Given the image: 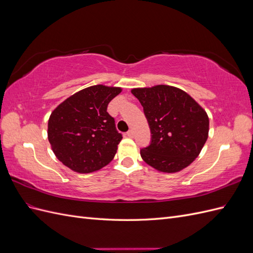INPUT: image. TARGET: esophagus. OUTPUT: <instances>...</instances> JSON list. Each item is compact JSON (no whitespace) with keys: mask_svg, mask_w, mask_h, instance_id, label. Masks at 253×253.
Here are the masks:
<instances>
[{"mask_svg":"<svg viewBox=\"0 0 253 253\" xmlns=\"http://www.w3.org/2000/svg\"><path fill=\"white\" fill-rule=\"evenodd\" d=\"M134 131H133V129L131 128V129H129V131H127V133H126V135L128 136V137H131V138H132V137H134Z\"/></svg>","mask_w":253,"mask_h":253,"instance_id":"1","label":"esophagus"}]
</instances>
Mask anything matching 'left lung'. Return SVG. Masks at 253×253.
<instances>
[{
	"label": "left lung",
	"instance_id": "1",
	"mask_svg": "<svg viewBox=\"0 0 253 253\" xmlns=\"http://www.w3.org/2000/svg\"><path fill=\"white\" fill-rule=\"evenodd\" d=\"M138 99L152 134L141 158L155 170L176 173L192 164L209 135L206 111L185 90L158 84L131 89Z\"/></svg>",
	"mask_w": 253,
	"mask_h": 253
}]
</instances>
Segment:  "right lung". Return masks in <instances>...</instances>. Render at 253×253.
<instances>
[{"mask_svg":"<svg viewBox=\"0 0 253 253\" xmlns=\"http://www.w3.org/2000/svg\"><path fill=\"white\" fill-rule=\"evenodd\" d=\"M121 91L98 84L77 91L51 112L47 127L51 150L74 172H96L113 160L122 135L106 110Z\"/></svg>","mask_w":253,"mask_h":253,"instance_id":"add662e5","label":"right lung"}]
</instances>
